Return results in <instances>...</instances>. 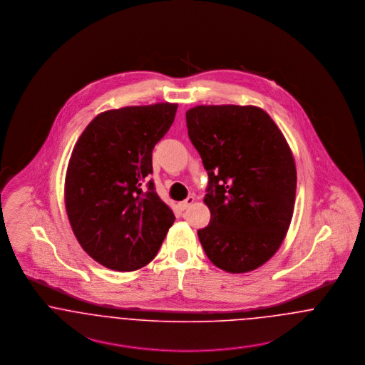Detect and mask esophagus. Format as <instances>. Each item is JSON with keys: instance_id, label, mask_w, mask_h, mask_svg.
<instances>
[{"instance_id": "1", "label": "esophagus", "mask_w": 365, "mask_h": 365, "mask_svg": "<svg viewBox=\"0 0 365 365\" xmlns=\"http://www.w3.org/2000/svg\"><path fill=\"white\" fill-rule=\"evenodd\" d=\"M194 201H195V198L190 195V197H187L185 201H182V202H179V208L182 209V210H185V209L189 208L191 204H194Z\"/></svg>"}]
</instances>
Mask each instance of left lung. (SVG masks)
Masks as SVG:
<instances>
[{
    "label": "left lung",
    "mask_w": 365,
    "mask_h": 365,
    "mask_svg": "<svg viewBox=\"0 0 365 365\" xmlns=\"http://www.w3.org/2000/svg\"><path fill=\"white\" fill-rule=\"evenodd\" d=\"M189 138L208 171L210 222L198 230L209 260L230 274L253 271L283 242L294 212L292 149L271 116L255 105H197L186 112Z\"/></svg>",
    "instance_id": "8db88e82"
}]
</instances>
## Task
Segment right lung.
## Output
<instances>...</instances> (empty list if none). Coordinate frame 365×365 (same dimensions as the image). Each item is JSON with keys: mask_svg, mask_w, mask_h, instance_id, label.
<instances>
[{"mask_svg": "<svg viewBox=\"0 0 365 365\" xmlns=\"http://www.w3.org/2000/svg\"><path fill=\"white\" fill-rule=\"evenodd\" d=\"M178 104L109 109L88 123L71 155L64 201L71 228L87 255L128 272L155 259L174 212L158 197L152 152L174 123Z\"/></svg>", "mask_w": 365, "mask_h": 365, "instance_id": "1", "label": "right lung"}]
</instances>
